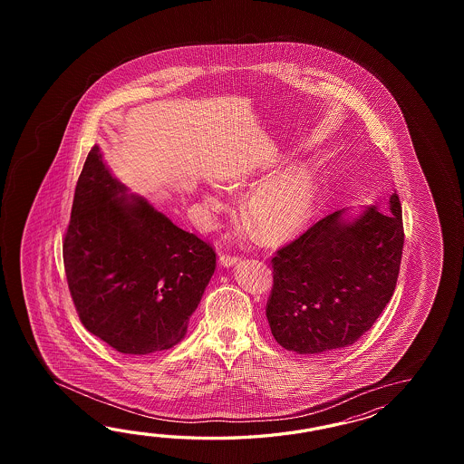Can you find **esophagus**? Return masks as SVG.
I'll list each match as a JSON object with an SVG mask.
<instances>
[{
  "mask_svg": "<svg viewBox=\"0 0 464 464\" xmlns=\"http://www.w3.org/2000/svg\"><path fill=\"white\" fill-rule=\"evenodd\" d=\"M237 262H238V256H220V258H218V264L226 266V268L237 266Z\"/></svg>",
  "mask_w": 464,
  "mask_h": 464,
  "instance_id": "esophagus-1",
  "label": "esophagus"
}]
</instances>
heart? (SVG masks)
<instances>
[{
    "label": "heart",
    "mask_w": 464,
    "mask_h": 464,
    "mask_svg": "<svg viewBox=\"0 0 464 464\" xmlns=\"http://www.w3.org/2000/svg\"><path fill=\"white\" fill-rule=\"evenodd\" d=\"M250 186H254V180L248 179L236 184L238 188ZM316 198L318 184L314 172L304 164H294L256 188L246 202V218L266 242H284L306 227L315 212ZM202 204L208 214L226 208L214 192H206Z\"/></svg>",
    "instance_id": "1"
}]
</instances>
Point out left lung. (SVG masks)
I'll return each mask as SVG.
<instances>
[{
    "mask_svg": "<svg viewBox=\"0 0 464 464\" xmlns=\"http://www.w3.org/2000/svg\"><path fill=\"white\" fill-rule=\"evenodd\" d=\"M403 242L394 190L383 210H336L280 248L266 302L276 342L300 355L353 345L393 295Z\"/></svg>",
    "mask_w": 464,
    "mask_h": 464,
    "instance_id": "obj_1",
    "label": "left lung"
}]
</instances>
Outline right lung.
I'll use <instances>...</instances> for the list:
<instances>
[{"label":"right lung","instance_id":"add662e5","mask_svg":"<svg viewBox=\"0 0 464 464\" xmlns=\"http://www.w3.org/2000/svg\"><path fill=\"white\" fill-rule=\"evenodd\" d=\"M63 256L82 325L124 355L178 345L216 270L212 246L129 194L99 146L78 179Z\"/></svg>","mask_w":464,"mask_h":464}]
</instances>
